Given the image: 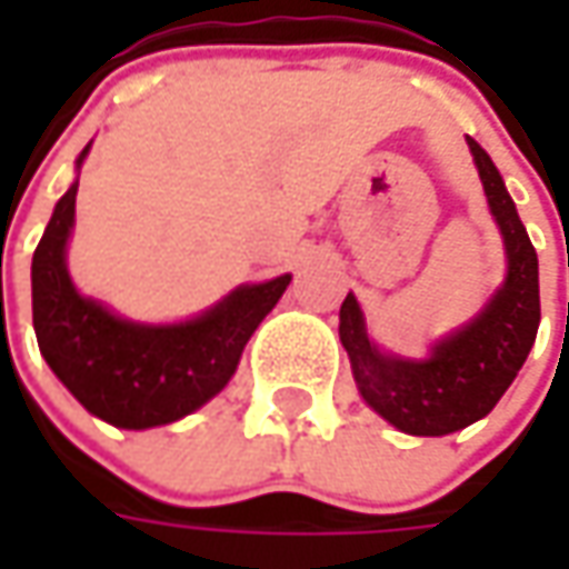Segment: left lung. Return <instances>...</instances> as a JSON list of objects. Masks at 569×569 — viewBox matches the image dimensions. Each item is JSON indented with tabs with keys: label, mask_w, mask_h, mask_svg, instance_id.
<instances>
[{
	"label": "left lung",
	"mask_w": 569,
	"mask_h": 569,
	"mask_svg": "<svg viewBox=\"0 0 569 569\" xmlns=\"http://www.w3.org/2000/svg\"><path fill=\"white\" fill-rule=\"evenodd\" d=\"M493 221L503 233L507 281L488 307L430 348L425 361L380 351L363 326L355 295L339 310V336L363 402L392 427L415 437H443L485 418L510 389L538 336V256L516 214L491 154L469 139Z\"/></svg>",
	"instance_id": "obj_1"
}]
</instances>
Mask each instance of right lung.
Wrapping results in <instances>:
<instances>
[{
  "instance_id": "add662e5",
  "label": "right lung",
  "mask_w": 569,
  "mask_h": 569,
  "mask_svg": "<svg viewBox=\"0 0 569 569\" xmlns=\"http://www.w3.org/2000/svg\"><path fill=\"white\" fill-rule=\"evenodd\" d=\"M91 148V144H88ZM88 148L78 154L81 167ZM78 183L56 202L31 262L33 332L62 386L100 421L126 430L170 425L214 399L233 377L256 326L291 274L230 291L202 317L144 326L81 297L66 269Z\"/></svg>"
}]
</instances>
